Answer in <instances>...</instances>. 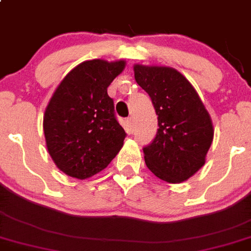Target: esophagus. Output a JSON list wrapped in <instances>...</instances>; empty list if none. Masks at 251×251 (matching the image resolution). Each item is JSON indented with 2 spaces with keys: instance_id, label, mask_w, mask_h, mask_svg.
Listing matches in <instances>:
<instances>
[{
  "instance_id": "esophagus-1",
  "label": "esophagus",
  "mask_w": 251,
  "mask_h": 251,
  "mask_svg": "<svg viewBox=\"0 0 251 251\" xmlns=\"http://www.w3.org/2000/svg\"><path fill=\"white\" fill-rule=\"evenodd\" d=\"M126 127H127L130 131L134 130V120H132V117H129V119L126 120Z\"/></svg>"
}]
</instances>
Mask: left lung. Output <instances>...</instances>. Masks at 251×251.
Wrapping results in <instances>:
<instances>
[{
    "label": "left lung",
    "instance_id": "obj_1",
    "mask_svg": "<svg viewBox=\"0 0 251 251\" xmlns=\"http://www.w3.org/2000/svg\"><path fill=\"white\" fill-rule=\"evenodd\" d=\"M136 83L149 94L158 131L143 148L147 167L158 178L180 184L205 163L213 124L190 81L172 67L134 65Z\"/></svg>",
    "mask_w": 251,
    "mask_h": 251
}]
</instances>
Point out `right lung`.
<instances>
[{
	"label": "right lung",
	"instance_id": "1",
	"mask_svg": "<svg viewBox=\"0 0 251 251\" xmlns=\"http://www.w3.org/2000/svg\"><path fill=\"white\" fill-rule=\"evenodd\" d=\"M125 61L90 60L74 67L48 103L43 131L50 155L67 176L85 180L111 163L126 136L107 88Z\"/></svg>",
	"mask_w": 251,
	"mask_h": 251
}]
</instances>
